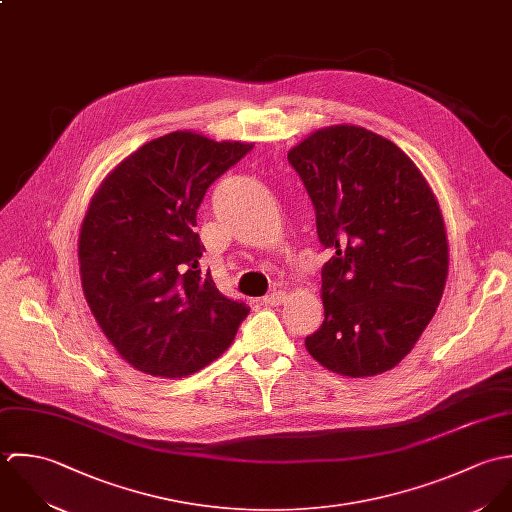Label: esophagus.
Listing matches in <instances>:
<instances>
[{"label":"esophagus","mask_w":512,"mask_h":512,"mask_svg":"<svg viewBox=\"0 0 512 512\" xmlns=\"http://www.w3.org/2000/svg\"><path fill=\"white\" fill-rule=\"evenodd\" d=\"M285 301V291H271L269 295L263 297V305H269V307H277Z\"/></svg>","instance_id":"34e87169"}]
</instances>
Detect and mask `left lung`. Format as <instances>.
I'll use <instances>...</instances> for the list:
<instances>
[{
    "label": "left lung",
    "instance_id": "obj_1",
    "mask_svg": "<svg viewBox=\"0 0 512 512\" xmlns=\"http://www.w3.org/2000/svg\"><path fill=\"white\" fill-rule=\"evenodd\" d=\"M332 257L324 320L307 336L324 368L364 378L400 364L439 307L447 279L443 217L425 178L390 140L362 126L316 130L289 152Z\"/></svg>",
    "mask_w": 512,
    "mask_h": 512
}]
</instances>
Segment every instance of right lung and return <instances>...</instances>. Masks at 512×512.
I'll list each match as a JSON object with an SVG mask.
<instances>
[{"label": "right lung", "mask_w": 512, "mask_h": 512, "mask_svg": "<svg viewBox=\"0 0 512 512\" xmlns=\"http://www.w3.org/2000/svg\"><path fill=\"white\" fill-rule=\"evenodd\" d=\"M253 144L160 136L99 188L79 237L81 281L104 336L136 370L182 378L219 358L249 307L200 267L196 215L207 188Z\"/></svg>", "instance_id": "add662e5"}]
</instances>
